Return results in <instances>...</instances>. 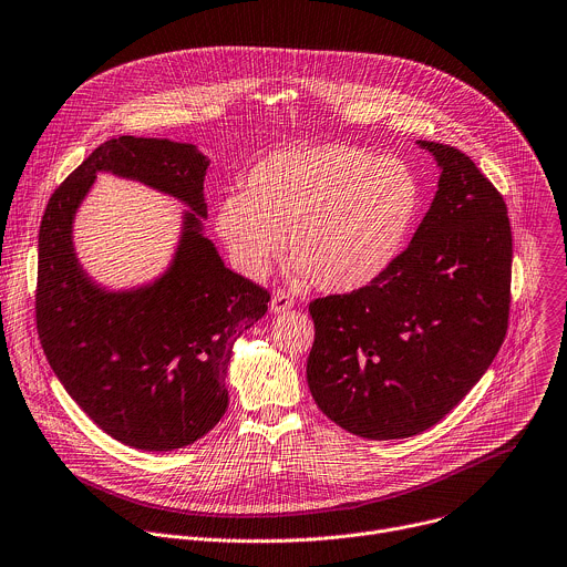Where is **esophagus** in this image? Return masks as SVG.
Wrapping results in <instances>:
<instances>
[{"label":"esophagus","instance_id":"esophagus-1","mask_svg":"<svg viewBox=\"0 0 567 567\" xmlns=\"http://www.w3.org/2000/svg\"><path fill=\"white\" fill-rule=\"evenodd\" d=\"M295 306V297H290L286 290H277L270 299V312L272 316H279V312H286Z\"/></svg>","mask_w":567,"mask_h":567}]
</instances>
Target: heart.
<instances>
[{
    "instance_id": "heart-1",
    "label": "heart",
    "mask_w": 567,
    "mask_h": 567,
    "mask_svg": "<svg viewBox=\"0 0 567 567\" xmlns=\"http://www.w3.org/2000/svg\"><path fill=\"white\" fill-rule=\"evenodd\" d=\"M423 205L416 173L396 157L327 142L281 148L251 166L245 194L216 209V231L234 266L264 279L286 238L297 281L353 292L401 257Z\"/></svg>"
}]
</instances>
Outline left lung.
Here are the masks:
<instances>
[{
	"label": "left lung",
	"mask_w": 567,
	"mask_h": 567,
	"mask_svg": "<svg viewBox=\"0 0 567 567\" xmlns=\"http://www.w3.org/2000/svg\"><path fill=\"white\" fill-rule=\"evenodd\" d=\"M416 144L442 175L408 249L373 284L308 306L310 394L340 427L375 442L442 421L482 379L509 322L505 200L462 151Z\"/></svg>",
	"instance_id": "obj_1"
}]
</instances>
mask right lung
I'll use <instances>...</instances> for the list:
<instances>
[{"instance_id":"1","label":"right lung","mask_w":567,"mask_h":567,"mask_svg":"<svg viewBox=\"0 0 567 567\" xmlns=\"http://www.w3.org/2000/svg\"><path fill=\"white\" fill-rule=\"evenodd\" d=\"M207 168L194 144L116 137L55 188L40 223L35 322L44 355L81 410L140 451L184 449L223 419L234 342L270 301L203 234ZM99 172L142 181L189 207L176 255L151 285L107 291L75 257L73 218Z\"/></svg>"}]
</instances>
